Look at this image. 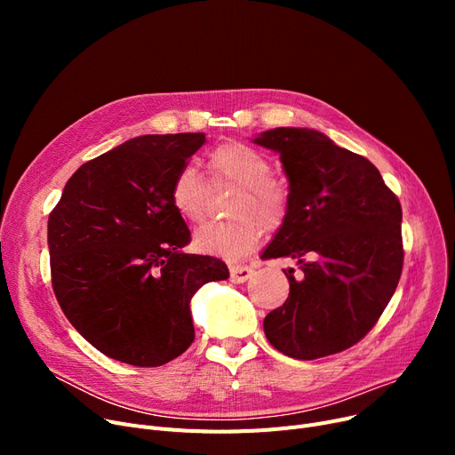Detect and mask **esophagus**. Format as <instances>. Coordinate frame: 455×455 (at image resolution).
Segmentation results:
<instances>
[{"instance_id":"obj_1","label":"esophagus","mask_w":455,"mask_h":455,"mask_svg":"<svg viewBox=\"0 0 455 455\" xmlns=\"http://www.w3.org/2000/svg\"><path fill=\"white\" fill-rule=\"evenodd\" d=\"M252 275L254 271L249 266H230V280L235 283L247 282Z\"/></svg>"}]
</instances>
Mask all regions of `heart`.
I'll return each mask as SVG.
<instances>
[{
	"instance_id": "heart-1",
	"label": "heart",
	"mask_w": 455,
	"mask_h": 455,
	"mask_svg": "<svg viewBox=\"0 0 455 455\" xmlns=\"http://www.w3.org/2000/svg\"><path fill=\"white\" fill-rule=\"evenodd\" d=\"M206 165L215 180L240 184L232 213L227 221H212L194 235L199 252L221 258H240L252 251L267 227H278L288 212V186L271 177L269 158L242 141L221 143L206 156ZM170 199L175 212L189 223H199L206 212V182L196 165L184 164L173 177ZM258 212L260 220L255 215Z\"/></svg>"
}]
</instances>
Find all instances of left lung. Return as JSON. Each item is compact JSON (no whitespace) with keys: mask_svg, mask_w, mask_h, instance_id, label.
I'll list each match as a JSON object with an SVG mask.
<instances>
[{"mask_svg":"<svg viewBox=\"0 0 455 455\" xmlns=\"http://www.w3.org/2000/svg\"><path fill=\"white\" fill-rule=\"evenodd\" d=\"M256 146L280 155L290 180L285 218L261 258H293L302 278L264 319L269 343L297 360L363 339L389 304L403 264L402 208L376 167L314 129L278 127ZM312 257V260H306Z\"/></svg>","mask_w":455,"mask_h":455,"instance_id":"left-lung-1","label":"left lung"}]
</instances>
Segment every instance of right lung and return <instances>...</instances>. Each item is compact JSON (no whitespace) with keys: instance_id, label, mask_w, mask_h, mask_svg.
Listing matches in <instances>:
<instances>
[{"instance_id":"add662e5","label":"right lung","mask_w":455,"mask_h":455,"mask_svg":"<svg viewBox=\"0 0 455 455\" xmlns=\"http://www.w3.org/2000/svg\"><path fill=\"white\" fill-rule=\"evenodd\" d=\"M203 132L148 134L83 164L47 221L52 283L68 321L112 360L160 367L196 338L189 300L227 280L191 240L170 188Z\"/></svg>"}]
</instances>
